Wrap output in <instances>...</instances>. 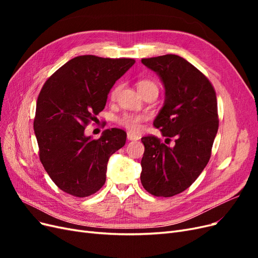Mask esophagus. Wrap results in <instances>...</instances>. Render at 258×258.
Segmentation results:
<instances>
[{
    "instance_id": "obj_1",
    "label": "esophagus",
    "mask_w": 258,
    "mask_h": 258,
    "mask_svg": "<svg viewBox=\"0 0 258 258\" xmlns=\"http://www.w3.org/2000/svg\"><path fill=\"white\" fill-rule=\"evenodd\" d=\"M127 139L130 140V141H136V140L140 139V137L138 135H134V134H131V132H128V134H127Z\"/></svg>"
}]
</instances>
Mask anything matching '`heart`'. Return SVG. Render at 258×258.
I'll return each mask as SVG.
<instances>
[{
  "instance_id": "1",
  "label": "heart",
  "mask_w": 258,
  "mask_h": 258,
  "mask_svg": "<svg viewBox=\"0 0 258 258\" xmlns=\"http://www.w3.org/2000/svg\"><path fill=\"white\" fill-rule=\"evenodd\" d=\"M138 89L141 93H144L145 91L150 89H156L158 90L157 85H156L153 81L142 79L139 80L137 83ZM120 90V85H116L115 87L111 91V98L114 100L118 92ZM146 119V116L142 114H132V113H123L120 116L116 118V122L119 124V126L126 128L130 132H138L142 127V122Z\"/></svg>"
}]
</instances>
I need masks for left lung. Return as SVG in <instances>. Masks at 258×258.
<instances>
[{
	"label": "left lung",
	"instance_id": "8db88e82",
	"mask_svg": "<svg viewBox=\"0 0 258 258\" xmlns=\"http://www.w3.org/2000/svg\"><path fill=\"white\" fill-rule=\"evenodd\" d=\"M142 63L157 73L165 85L166 100L154 120L166 142L143 137L141 183L156 197L184 191L204 171L218 129L216 93L208 77L176 54L144 58Z\"/></svg>",
	"mask_w": 258,
	"mask_h": 258
}]
</instances>
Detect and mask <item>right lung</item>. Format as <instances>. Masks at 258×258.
<instances>
[{
	"instance_id": "right-lung-1",
	"label": "right lung",
	"mask_w": 258,
	"mask_h": 258,
	"mask_svg": "<svg viewBox=\"0 0 258 258\" xmlns=\"http://www.w3.org/2000/svg\"><path fill=\"white\" fill-rule=\"evenodd\" d=\"M135 62L92 54L75 57L41 89L33 122L38 156L52 182L71 196L97 192L105 183L108 158L126 143L121 129H106L97 140L84 132L103 111L115 82Z\"/></svg>"
}]
</instances>
